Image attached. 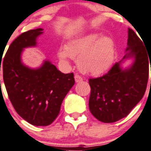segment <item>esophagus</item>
<instances>
[{"label": "esophagus", "mask_w": 151, "mask_h": 151, "mask_svg": "<svg viewBox=\"0 0 151 151\" xmlns=\"http://www.w3.org/2000/svg\"><path fill=\"white\" fill-rule=\"evenodd\" d=\"M74 80H75L76 83H80V82L83 81V79L81 76H79L78 74H76V75L74 76Z\"/></svg>", "instance_id": "34e87169"}]
</instances>
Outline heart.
<instances>
[{
    "mask_svg": "<svg viewBox=\"0 0 151 151\" xmlns=\"http://www.w3.org/2000/svg\"><path fill=\"white\" fill-rule=\"evenodd\" d=\"M58 58L64 63L78 59V68L84 73L100 75L111 68L115 56V45L109 37L90 33L71 40L58 50Z\"/></svg>",
    "mask_w": 151,
    "mask_h": 151,
    "instance_id": "obj_1",
    "label": "heart"
}]
</instances>
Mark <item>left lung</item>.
Wrapping results in <instances>:
<instances>
[{
    "instance_id": "obj_1",
    "label": "left lung",
    "mask_w": 151,
    "mask_h": 151,
    "mask_svg": "<svg viewBox=\"0 0 151 151\" xmlns=\"http://www.w3.org/2000/svg\"><path fill=\"white\" fill-rule=\"evenodd\" d=\"M125 55L106 73L90 79L89 109L92 115L103 123H114L131 112L145 94L151 53L133 30L128 28ZM131 59V64L124 67ZM151 85V81H150Z\"/></svg>"
}]
</instances>
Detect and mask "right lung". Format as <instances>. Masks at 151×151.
<instances>
[{
    "label": "right lung",
    "instance_id": "1",
    "mask_svg": "<svg viewBox=\"0 0 151 151\" xmlns=\"http://www.w3.org/2000/svg\"><path fill=\"white\" fill-rule=\"evenodd\" d=\"M42 31L36 28L19 36L0 62V71L2 68L4 83L14 108L34 126H48L56 119L63 100L75 83L73 73H61L48 60L37 68L23 63L24 49L36 47Z\"/></svg>",
    "mask_w": 151,
    "mask_h": 151
}]
</instances>
